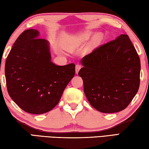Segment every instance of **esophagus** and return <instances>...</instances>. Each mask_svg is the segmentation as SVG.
I'll list each match as a JSON object with an SVG mask.
<instances>
[{
    "label": "esophagus",
    "instance_id": "1",
    "mask_svg": "<svg viewBox=\"0 0 149 149\" xmlns=\"http://www.w3.org/2000/svg\"><path fill=\"white\" fill-rule=\"evenodd\" d=\"M81 65L80 64H77L75 65V72H76V74H77L79 70L81 69Z\"/></svg>",
    "mask_w": 149,
    "mask_h": 149
}]
</instances>
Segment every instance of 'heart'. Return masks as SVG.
<instances>
[{"mask_svg": "<svg viewBox=\"0 0 149 149\" xmlns=\"http://www.w3.org/2000/svg\"><path fill=\"white\" fill-rule=\"evenodd\" d=\"M92 33L91 31H85L82 33L81 34L78 35V36L75 38V42H82L86 41L87 40L89 39V37L91 36ZM102 35L101 33H97L95 34L94 36L92 37L91 40L90 42V46L94 48L99 45L100 42H101L102 39Z\"/></svg>", "mask_w": 149, "mask_h": 149, "instance_id": "obj_1", "label": "heart"}]
</instances>
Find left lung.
<instances>
[{"instance_id": "left-lung-1", "label": "left lung", "mask_w": 149, "mask_h": 149, "mask_svg": "<svg viewBox=\"0 0 149 149\" xmlns=\"http://www.w3.org/2000/svg\"><path fill=\"white\" fill-rule=\"evenodd\" d=\"M81 62L84 67L78 75L93 108L103 113L127 108L139 88L141 71L139 57L127 35L96 48Z\"/></svg>"}]
</instances>
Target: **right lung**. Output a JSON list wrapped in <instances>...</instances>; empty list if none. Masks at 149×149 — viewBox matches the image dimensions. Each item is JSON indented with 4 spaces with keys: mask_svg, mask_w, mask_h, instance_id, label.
<instances>
[{
    "mask_svg": "<svg viewBox=\"0 0 149 149\" xmlns=\"http://www.w3.org/2000/svg\"><path fill=\"white\" fill-rule=\"evenodd\" d=\"M39 31H24L16 40L5 64L10 97L25 112L41 114L59 102L75 75V65H56L51 62L49 42L38 38Z\"/></svg>",
    "mask_w": 149,
    "mask_h": 149,
    "instance_id": "add662e5",
    "label": "right lung"
}]
</instances>
